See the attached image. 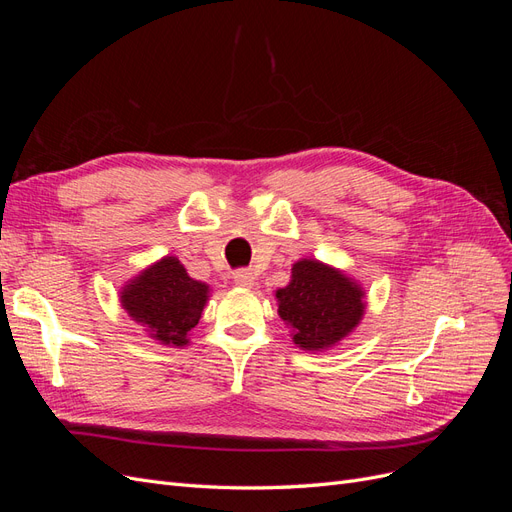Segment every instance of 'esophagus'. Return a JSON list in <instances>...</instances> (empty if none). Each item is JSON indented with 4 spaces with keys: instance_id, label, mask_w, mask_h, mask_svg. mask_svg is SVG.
I'll return each mask as SVG.
<instances>
[{
    "instance_id": "obj_1",
    "label": "esophagus",
    "mask_w": 512,
    "mask_h": 512,
    "mask_svg": "<svg viewBox=\"0 0 512 512\" xmlns=\"http://www.w3.org/2000/svg\"><path fill=\"white\" fill-rule=\"evenodd\" d=\"M232 282H235L241 288H252L256 284V277H254L252 271L241 269V271H237L235 275H232Z\"/></svg>"
}]
</instances>
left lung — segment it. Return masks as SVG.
Returning a JSON list of instances; mask_svg holds the SVG:
<instances>
[{
  "mask_svg": "<svg viewBox=\"0 0 512 512\" xmlns=\"http://www.w3.org/2000/svg\"><path fill=\"white\" fill-rule=\"evenodd\" d=\"M277 314L292 342L305 352H327L354 333L365 316V290L346 271L316 258H301L290 282L275 290Z\"/></svg>",
  "mask_w": 512,
  "mask_h": 512,
  "instance_id": "left-lung-1",
  "label": "left lung"
}]
</instances>
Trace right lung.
<instances>
[{
    "mask_svg": "<svg viewBox=\"0 0 512 512\" xmlns=\"http://www.w3.org/2000/svg\"><path fill=\"white\" fill-rule=\"evenodd\" d=\"M209 294V284L190 277L177 256H164L121 286L119 303L158 344L183 348L190 344Z\"/></svg>",
    "mask_w": 512,
    "mask_h": 512,
    "instance_id": "obj_1",
    "label": "right lung"
}]
</instances>
